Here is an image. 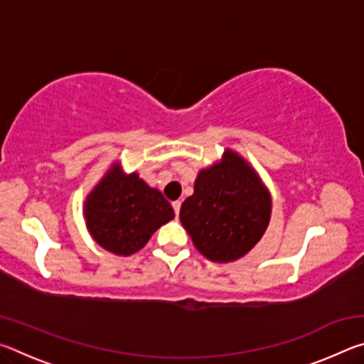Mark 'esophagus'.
<instances>
[{"mask_svg":"<svg viewBox=\"0 0 364 364\" xmlns=\"http://www.w3.org/2000/svg\"><path fill=\"white\" fill-rule=\"evenodd\" d=\"M171 205H173V210H175V215H176V217H178V215H180L181 202H180V200H175V202H173V204H171Z\"/></svg>","mask_w":364,"mask_h":364,"instance_id":"esophagus-1","label":"esophagus"}]
</instances>
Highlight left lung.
Returning <instances> with one entry per match:
<instances>
[{
    "mask_svg": "<svg viewBox=\"0 0 364 364\" xmlns=\"http://www.w3.org/2000/svg\"><path fill=\"white\" fill-rule=\"evenodd\" d=\"M271 197L260 178L236 152L202 170L180 220L194 245L212 262H232L260 241L269 223Z\"/></svg>",
    "mask_w": 364,
    "mask_h": 364,
    "instance_id": "8db88e82",
    "label": "left lung"
}]
</instances>
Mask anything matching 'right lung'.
I'll list each match as a JSON object with an SVG mask.
<instances>
[{
    "label": "right lung",
    "mask_w": 364,
    "mask_h": 364,
    "mask_svg": "<svg viewBox=\"0 0 364 364\" xmlns=\"http://www.w3.org/2000/svg\"><path fill=\"white\" fill-rule=\"evenodd\" d=\"M85 217L101 247L117 255H132L175 212L160 191L147 186L136 173L123 175L115 165L86 199Z\"/></svg>",
    "instance_id": "1"
}]
</instances>
